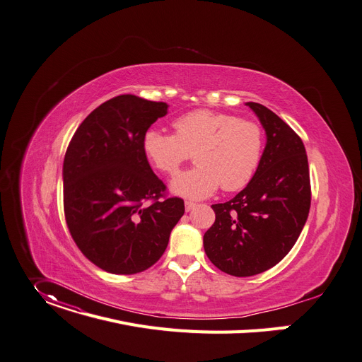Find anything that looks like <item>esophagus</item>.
<instances>
[{
  "instance_id": "esophagus-1",
  "label": "esophagus",
  "mask_w": 362,
  "mask_h": 362,
  "mask_svg": "<svg viewBox=\"0 0 362 362\" xmlns=\"http://www.w3.org/2000/svg\"><path fill=\"white\" fill-rule=\"evenodd\" d=\"M194 206H196V204H194V202H190V201H186V202H185V209H186L187 212H189V211H192Z\"/></svg>"
}]
</instances>
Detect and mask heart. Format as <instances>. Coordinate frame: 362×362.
<instances>
[{"mask_svg": "<svg viewBox=\"0 0 362 362\" xmlns=\"http://www.w3.org/2000/svg\"><path fill=\"white\" fill-rule=\"evenodd\" d=\"M173 129L175 134L147 129L141 147L151 166L168 176H175L194 153L198 166L172 182L175 193L202 199L219 186L225 192L241 190L254 177L264 150V134L257 122L196 110L177 118Z\"/></svg>", "mask_w": 362, "mask_h": 362, "instance_id": "b5f03b06", "label": "heart"}]
</instances>
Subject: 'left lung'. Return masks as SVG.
Returning a JSON list of instances; mask_svg holds the SVG:
<instances>
[{
	"label": "left lung",
	"instance_id": "left-lung-1",
	"mask_svg": "<svg viewBox=\"0 0 362 362\" xmlns=\"http://www.w3.org/2000/svg\"><path fill=\"white\" fill-rule=\"evenodd\" d=\"M266 129L259 166L235 198L212 205L215 222L204 235L212 264L250 277L280 262L298 241L310 209V176L302 139L273 111L247 103Z\"/></svg>",
	"mask_w": 362,
	"mask_h": 362
}]
</instances>
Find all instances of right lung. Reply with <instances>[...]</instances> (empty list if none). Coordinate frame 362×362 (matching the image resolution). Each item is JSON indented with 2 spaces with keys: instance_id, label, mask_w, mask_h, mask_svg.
Segmentation results:
<instances>
[{
  "instance_id": "right-lung-1",
  "label": "right lung",
  "mask_w": 362,
  "mask_h": 362,
  "mask_svg": "<svg viewBox=\"0 0 362 362\" xmlns=\"http://www.w3.org/2000/svg\"><path fill=\"white\" fill-rule=\"evenodd\" d=\"M166 114V103L118 95L82 121L64 154L69 233L108 273L136 274L156 264L185 214L183 199L169 198L141 147L146 131Z\"/></svg>"
}]
</instances>
